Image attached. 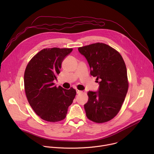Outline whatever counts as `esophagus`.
<instances>
[{"instance_id":"34e87169","label":"esophagus","mask_w":154,"mask_h":154,"mask_svg":"<svg viewBox=\"0 0 154 154\" xmlns=\"http://www.w3.org/2000/svg\"><path fill=\"white\" fill-rule=\"evenodd\" d=\"M76 92H77V94H80V93H82L83 91L79 90H76Z\"/></svg>"}]
</instances>
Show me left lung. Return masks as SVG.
I'll return each instance as SVG.
<instances>
[{"label": "left lung", "instance_id": "8db88e82", "mask_svg": "<svg viewBox=\"0 0 154 154\" xmlns=\"http://www.w3.org/2000/svg\"><path fill=\"white\" fill-rule=\"evenodd\" d=\"M91 68L90 74L99 83V91L88 92L84 105L86 117L96 123H103L119 113L126 96L128 82L125 62L115 49L102 42L79 48Z\"/></svg>", "mask_w": 154, "mask_h": 154}]
</instances>
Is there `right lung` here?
Listing matches in <instances>:
<instances>
[{"label":"right lung","mask_w":154,"mask_h":154,"mask_svg":"<svg viewBox=\"0 0 154 154\" xmlns=\"http://www.w3.org/2000/svg\"><path fill=\"white\" fill-rule=\"evenodd\" d=\"M72 49H44L29 62L24 72V88L27 100L42 119L52 122L63 120L73 102L76 91L57 87L53 81L60 74L64 58Z\"/></svg>","instance_id":"obj_1"}]
</instances>
